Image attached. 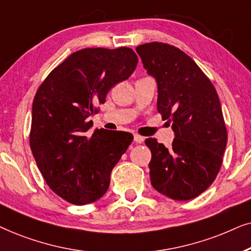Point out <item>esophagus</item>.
<instances>
[{
	"label": "esophagus",
	"mask_w": 251,
	"mask_h": 251,
	"mask_svg": "<svg viewBox=\"0 0 251 251\" xmlns=\"http://www.w3.org/2000/svg\"><path fill=\"white\" fill-rule=\"evenodd\" d=\"M134 141L136 143H142L143 141H145V138H143V136H141V135H139V134H134Z\"/></svg>",
	"instance_id": "34e87169"
}]
</instances>
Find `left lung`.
Here are the masks:
<instances>
[{"label": "left lung", "mask_w": 251, "mask_h": 251, "mask_svg": "<svg viewBox=\"0 0 251 251\" xmlns=\"http://www.w3.org/2000/svg\"><path fill=\"white\" fill-rule=\"evenodd\" d=\"M147 72L157 81V110L171 124V148L146 139L151 151L153 188L176 201L198 198L211 186L223 164L227 129L217 91L182 50L162 42L136 47Z\"/></svg>", "instance_id": "left-lung-1"}]
</instances>
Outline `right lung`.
I'll list each match as a JSON object with an SVG mask.
<instances>
[{
  "label": "right lung",
  "mask_w": 251,
  "mask_h": 251,
  "mask_svg": "<svg viewBox=\"0 0 251 251\" xmlns=\"http://www.w3.org/2000/svg\"><path fill=\"white\" fill-rule=\"evenodd\" d=\"M138 64L131 48H86L56 66L36 91L29 146L47 185L75 205L98 201L110 175L133 141L131 133L96 129L88 117L100 110L116 83Z\"/></svg>",
  "instance_id": "add662e5"
}]
</instances>
